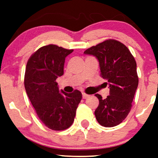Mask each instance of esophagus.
<instances>
[{
    "label": "esophagus",
    "instance_id": "1",
    "mask_svg": "<svg viewBox=\"0 0 158 158\" xmlns=\"http://www.w3.org/2000/svg\"><path fill=\"white\" fill-rule=\"evenodd\" d=\"M89 97H90V96L88 95V94H85V93H82L83 99H87V98H88Z\"/></svg>",
    "mask_w": 158,
    "mask_h": 158
}]
</instances>
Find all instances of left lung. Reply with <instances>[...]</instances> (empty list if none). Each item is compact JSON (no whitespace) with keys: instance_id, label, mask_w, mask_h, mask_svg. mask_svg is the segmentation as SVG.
<instances>
[{"instance_id":"left-lung-1","label":"left lung","mask_w":158,"mask_h":158,"mask_svg":"<svg viewBox=\"0 0 158 158\" xmlns=\"http://www.w3.org/2000/svg\"><path fill=\"white\" fill-rule=\"evenodd\" d=\"M99 61L101 77L110 91L106 99L95 94L99 106L95 114L97 122L105 127H114L126 118L137 86V64L126 45L116 40H106L84 52Z\"/></svg>"}]
</instances>
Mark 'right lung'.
Here are the masks:
<instances>
[{
    "label": "right lung",
    "mask_w": 158,
    "mask_h": 158,
    "mask_svg": "<svg viewBox=\"0 0 158 158\" xmlns=\"http://www.w3.org/2000/svg\"><path fill=\"white\" fill-rule=\"evenodd\" d=\"M73 50L54 44L44 46L27 61L24 76L27 94L38 117L47 127L55 131L68 128L73 124L81 93L59 90L56 80L64 74L65 58Z\"/></svg>",
    "instance_id": "add662e5"
}]
</instances>
